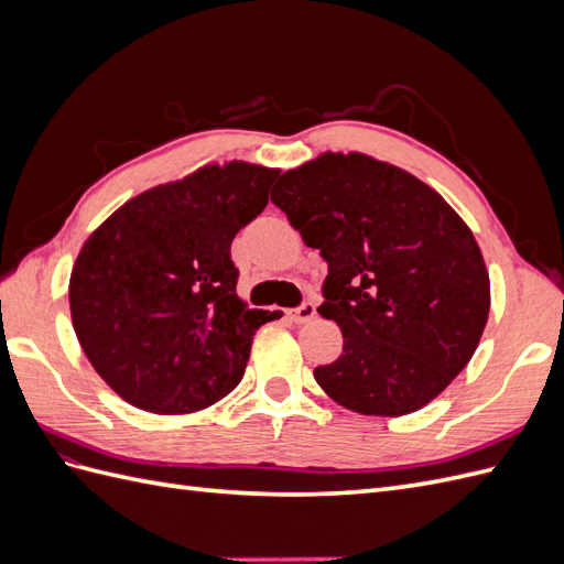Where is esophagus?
I'll return each instance as SVG.
<instances>
[{"label": "esophagus", "mask_w": 564, "mask_h": 564, "mask_svg": "<svg viewBox=\"0 0 564 564\" xmlns=\"http://www.w3.org/2000/svg\"><path fill=\"white\" fill-rule=\"evenodd\" d=\"M289 317H292L296 324H303V322L313 319V317H315V303H313V301H303V303L299 305V308L289 311Z\"/></svg>", "instance_id": "esophagus-1"}]
</instances>
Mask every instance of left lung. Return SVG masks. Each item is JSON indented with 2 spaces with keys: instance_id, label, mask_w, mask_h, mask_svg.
Listing matches in <instances>:
<instances>
[{
  "instance_id": "8db88e82",
  "label": "left lung",
  "mask_w": 564,
  "mask_h": 564,
  "mask_svg": "<svg viewBox=\"0 0 564 564\" xmlns=\"http://www.w3.org/2000/svg\"><path fill=\"white\" fill-rule=\"evenodd\" d=\"M329 265L317 313L344 352L315 381L350 412L404 416L464 369L489 317V272L470 228L433 187L362 152H324L270 195Z\"/></svg>"
}]
</instances>
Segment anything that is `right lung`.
<instances>
[{
	"label": "right lung",
	"mask_w": 564,
	"mask_h": 564,
	"mask_svg": "<svg viewBox=\"0 0 564 564\" xmlns=\"http://www.w3.org/2000/svg\"><path fill=\"white\" fill-rule=\"evenodd\" d=\"M278 169L209 164L129 199L84 242L70 315L84 355L119 398L191 414L242 381L251 338L278 313L237 296L235 235L268 204Z\"/></svg>",
	"instance_id": "obj_1"
}]
</instances>
